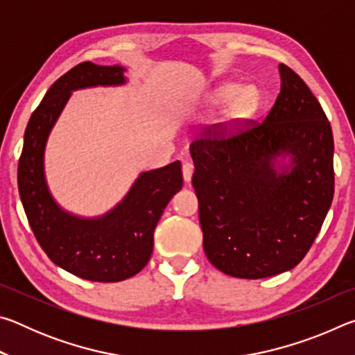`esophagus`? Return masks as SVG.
Instances as JSON below:
<instances>
[{"mask_svg": "<svg viewBox=\"0 0 355 355\" xmlns=\"http://www.w3.org/2000/svg\"><path fill=\"white\" fill-rule=\"evenodd\" d=\"M192 173H194V164L192 163H183V178L186 183L191 182Z\"/></svg>", "mask_w": 355, "mask_h": 355, "instance_id": "esophagus-1", "label": "esophagus"}]
</instances>
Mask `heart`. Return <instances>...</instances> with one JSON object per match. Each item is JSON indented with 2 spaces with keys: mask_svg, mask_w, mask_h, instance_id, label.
Returning a JSON list of instances; mask_svg holds the SVG:
<instances>
[{
  "mask_svg": "<svg viewBox=\"0 0 355 355\" xmlns=\"http://www.w3.org/2000/svg\"><path fill=\"white\" fill-rule=\"evenodd\" d=\"M227 105L228 123H241L257 112L260 106V94L254 86L243 87L239 83H222L207 95L203 101V111H214Z\"/></svg>",
  "mask_w": 355,
  "mask_h": 355,
  "instance_id": "1",
  "label": "heart"
}]
</instances>
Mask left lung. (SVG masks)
I'll return each mask as SVG.
<instances>
[{
  "mask_svg": "<svg viewBox=\"0 0 355 355\" xmlns=\"http://www.w3.org/2000/svg\"><path fill=\"white\" fill-rule=\"evenodd\" d=\"M280 94L263 123L228 139H197L203 249L238 279L290 271L313 244L334 199V136L320 101L279 65Z\"/></svg>",
  "mask_w": 355,
  "mask_h": 355,
  "instance_id": "obj_1",
  "label": "left lung"
}]
</instances>
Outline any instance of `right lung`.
Masks as SVG:
<instances>
[{
  "instance_id": "add662e5",
  "label": "right lung",
  "mask_w": 355,
  "mask_h": 355,
  "mask_svg": "<svg viewBox=\"0 0 355 355\" xmlns=\"http://www.w3.org/2000/svg\"><path fill=\"white\" fill-rule=\"evenodd\" d=\"M122 65L81 62L48 89L25 131L19 161V192L40 248L56 266L91 282H122L136 275L153 252V233L167 203L183 186L180 161L141 172L117 205L86 218L64 209L45 175L48 137L71 92L125 86Z\"/></svg>"
}]
</instances>
